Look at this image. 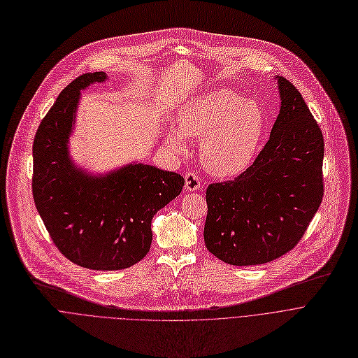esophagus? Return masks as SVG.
<instances>
[{
  "mask_svg": "<svg viewBox=\"0 0 358 358\" xmlns=\"http://www.w3.org/2000/svg\"><path fill=\"white\" fill-rule=\"evenodd\" d=\"M201 185V180L195 171H188L185 174V189L187 191H196Z\"/></svg>",
  "mask_w": 358,
  "mask_h": 358,
  "instance_id": "esophagus-1",
  "label": "esophagus"
}]
</instances>
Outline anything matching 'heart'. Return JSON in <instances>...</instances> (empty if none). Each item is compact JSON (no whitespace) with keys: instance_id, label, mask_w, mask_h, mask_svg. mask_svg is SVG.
Masks as SVG:
<instances>
[{"instance_id":"1","label":"heart","mask_w":358,"mask_h":358,"mask_svg":"<svg viewBox=\"0 0 358 358\" xmlns=\"http://www.w3.org/2000/svg\"><path fill=\"white\" fill-rule=\"evenodd\" d=\"M262 110L229 89L202 93L181 106L177 127L167 131L169 147L184 150L185 136L202 137L201 162L217 177H234L252 163L264 133Z\"/></svg>"}]
</instances>
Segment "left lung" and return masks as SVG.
<instances>
[{"label":"left lung","mask_w":358,"mask_h":358,"mask_svg":"<svg viewBox=\"0 0 358 358\" xmlns=\"http://www.w3.org/2000/svg\"><path fill=\"white\" fill-rule=\"evenodd\" d=\"M280 110L262 151L235 180L210 184L207 249L225 264L262 265L292 250L323 199V133L300 92L276 76Z\"/></svg>","instance_id":"left-lung-1"}]
</instances>
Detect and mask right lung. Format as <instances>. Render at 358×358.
I'll list each match as a JSON object with an SVG mask.
<instances>
[{
  "instance_id": "add662e5",
  "label": "right lung",
  "mask_w": 358,
  "mask_h": 358,
  "mask_svg": "<svg viewBox=\"0 0 358 358\" xmlns=\"http://www.w3.org/2000/svg\"><path fill=\"white\" fill-rule=\"evenodd\" d=\"M105 72L69 83L42 119L32 145L35 207L57 248L92 271H120L150 250L155 214L180 195L184 178L133 163L103 176L78 169L69 156L80 90L105 82Z\"/></svg>"
}]
</instances>
